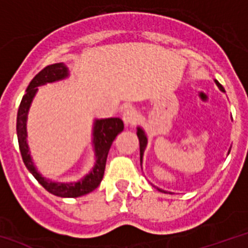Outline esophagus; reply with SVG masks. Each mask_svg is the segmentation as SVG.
I'll use <instances>...</instances> for the list:
<instances>
[{
    "label": "esophagus",
    "instance_id": "obj_1",
    "mask_svg": "<svg viewBox=\"0 0 248 248\" xmlns=\"http://www.w3.org/2000/svg\"><path fill=\"white\" fill-rule=\"evenodd\" d=\"M123 120L126 125H134L138 122V114L133 108H128L123 111Z\"/></svg>",
    "mask_w": 248,
    "mask_h": 248
}]
</instances>
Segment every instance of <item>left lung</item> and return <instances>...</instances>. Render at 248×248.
<instances>
[{
  "mask_svg": "<svg viewBox=\"0 0 248 248\" xmlns=\"http://www.w3.org/2000/svg\"><path fill=\"white\" fill-rule=\"evenodd\" d=\"M217 85H218V87H219L222 91H224L222 87V85H220L219 82H217ZM137 136H138L139 138V149H140V163H142V156H143V152H144V148H146L147 146V137L146 134H144V132H143L142 129L138 128V132H137ZM159 191H163V190L158 189Z\"/></svg>",
  "mask_w": 248,
  "mask_h": 248,
  "instance_id": "obj_1",
  "label": "left lung"
}]
</instances>
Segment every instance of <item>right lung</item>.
Returning <instances> with one entry per match:
<instances>
[{"label": "right lung", "instance_id": "right-lung-1", "mask_svg": "<svg viewBox=\"0 0 248 248\" xmlns=\"http://www.w3.org/2000/svg\"><path fill=\"white\" fill-rule=\"evenodd\" d=\"M68 76V69L63 63L46 65L29 83L26 93L22 96L17 111V122H16V130H17V139L20 152H21L22 161L25 163L26 169L31 172L40 185L53 195L61 198H77L91 193L100 185L104 172H105L106 158L115 137L123 132L124 124L119 118H109V119L96 120L93 125V146H95L96 162L91 172L85 176L81 181L72 184H58L46 180L36 171L35 166L32 163L29 147L26 143V118L32 97L38 91V86L46 85L49 82H54Z\"/></svg>", "mask_w": 248, "mask_h": 248}]
</instances>
